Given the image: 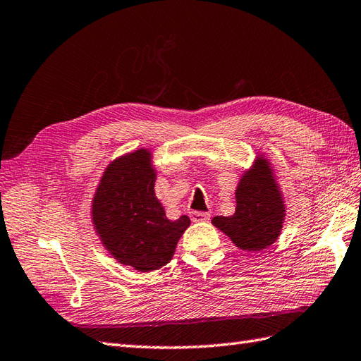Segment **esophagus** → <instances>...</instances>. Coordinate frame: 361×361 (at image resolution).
Masks as SVG:
<instances>
[{"mask_svg": "<svg viewBox=\"0 0 361 361\" xmlns=\"http://www.w3.org/2000/svg\"><path fill=\"white\" fill-rule=\"evenodd\" d=\"M191 221L195 224L199 222H208L209 221V213H202V211H195V213H191Z\"/></svg>", "mask_w": 361, "mask_h": 361, "instance_id": "34e87169", "label": "esophagus"}]
</instances>
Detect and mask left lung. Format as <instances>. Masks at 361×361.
I'll return each mask as SVG.
<instances>
[{"instance_id": "8db88e82", "label": "left lung", "mask_w": 361, "mask_h": 361, "mask_svg": "<svg viewBox=\"0 0 361 361\" xmlns=\"http://www.w3.org/2000/svg\"><path fill=\"white\" fill-rule=\"evenodd\" d=\"M285 216V199L274 170L268 157L259 153L237 183L234 214L216 216L211 224L239 250L259 252L279 239Z\"/></svg>"}]
</instances>
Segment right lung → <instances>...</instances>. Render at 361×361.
Instances as JSON below:
<instances>
[{"mask_svg":"<svg viewBox=\"0 0 361 361\" xmlns=\"http://www.w3.org/2000/svg\"><path fill=\"white\" fill-rule=\"evenodd\" d=\"M156 174L152 150L126 153L105 166L92 199V224L104 248L139 272L166 265L190 226L188 216H165L154 192Z\"/></svg>","mask_w":361,"mask_h":361,"instance_id":"obj_1","label":"right lung"}]
</instances>
